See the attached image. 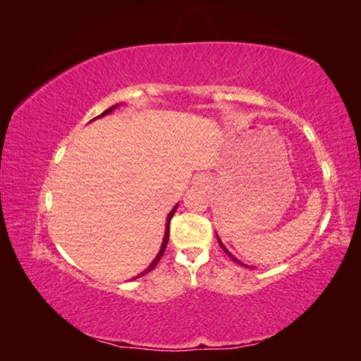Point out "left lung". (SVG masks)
Segmentation results:
<instances>
[{
    "label": "left lung",
    "mask_w": 361,
    "mask_h": 361,
    "mask_svg": "<svg viewBox=\"0 0 361 361\" xmlns=\"http://www.w3.org/2000/svg\"><path fill=\"white\" fill-rule=\"evenodd\" d=\"M218 243H220V245H221V248H223V250H224V251H226V253H227V256H228V257H231V259H232V260H235V262H236V264H239V265H244V264H241V262H239V260H238V259H236V257H233V256H232V255H231V253H228V250H227V248H226V247H224V245H223V243H221V241H220V238H218ZM244 267H245V265H244Z\"/></svg>",
    "instance_id": "left-lung-1"
}]
</instances>
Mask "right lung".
Instances as JSON below:
<instances>
[{
	"instance_id": "add662e5",
	"label": "right lung",
	"mask_w": 361,
	"mask_h": 361,
	"mask_svg": "<svg viewBox=\"0 0 361 361\" xmlns=\"http://www.w3.org/2000/svg\"><path fill=\"white\" fill-rule=\"evenodd\" d=\"M117 105H114V106H110V108H108V110H105L101 116H97V117H102V116H106L108 113H111L113 110H114V108H116ZM97 117H94V118H97ZM176 207L178 206H174L173 207V209H171V212L169 214V216H167V227H166V235H164V241H162V245H161V250H159V253H158V256L154 259V262H152V264L149 265V268L147 269H145L143 272H141V274H138L137 277H141V276H145V274H147V272L149 271H152V269H154L155 267H157V264H158V262H159V259L162 257V255H164V251H166V247H167V243H169V235H170V221H171V216H173V214L174 212H176ZM135 277V279H137Z\"/></svg>"
}]
</instances>
